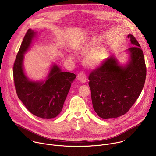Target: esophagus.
<instances>
[{
    "label": "esophagus",
    "mask_w": 156,
    "mask_h": 156,
    "mask_svg": "<svg viewBox=\"0 0 156 156\" xmlns=\"http://www.w3.org/2000/svg\"><path fill=\"white\" fill-rule=\"evenodd\" d=\"M77 80L81 83H84L86 81V76L85 74L83 72H80L78 73L77 76Z\"/></svg>",
    "instance_id": "34e87169"
}]
</instances>
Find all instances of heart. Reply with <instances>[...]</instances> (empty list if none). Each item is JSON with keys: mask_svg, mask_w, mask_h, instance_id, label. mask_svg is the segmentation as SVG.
Masks as SVG:
<instances>
[{"mask_svg": "<svg viewBox=\"0 0 156 156\" xmlns=\"http://www.w3.org/2000/svg\"><path fill=\"white\" fill-rule=\"evenodd\" d=\"M97 45V42L94 41H87L79 45L76 51L78 53L85 54L88 52L84 58V63L87 67L94 69L100 65L106 57V50L103 46H95ZM68 57L72 58L70 54L68 55Z\"/></svg>", "mask_w": 156, "mask_h": 156, "instance_id": "heart-1", "label": "heart"}]
</instances>
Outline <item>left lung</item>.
I'll return each mask as SVG.
<instances>
[{
  "label": "left lung",
  "instance_id": "obj_1",
  "mask_svg": "<svg viewBox=\"0 0 156 156\" xmlns=\"http://www.w3.org/2000/svg\"><path fill=\"white\" fill-rule=\"evenodd\" d=\"M128 37L133 46L125 51L128 55L126 63L111 55L89 76L94 110L104 119L126 114L144 85L146 68L143 51L134 36L129 34Z\"/></svg>",
  "mask_w": 156,
  "mask_h": 156
}]
</instances>
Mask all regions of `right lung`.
Returning a JSON list of instances; mask_svg holds the SVG:
<instances>
[{
  "instance_id": "1",
  "label": "right lung",
  "mask_w": 156,
  "mask_h": 156,
  "mask_svg": "<svg viewBox=\"0 0 156 156\" xmlns=\"http://www.w3.org/2000/svg\"><path fill=\"white\" fill-rule=\"evenodd\" d=\"M37 34L29 29L22 41L13 65L14 83L19 99L31 114L42 119H53L61 112L76 75L63 72L54 63L44 79L35 81L28 77L24 69V55Z\"/></svg>"
}]
</instances>
